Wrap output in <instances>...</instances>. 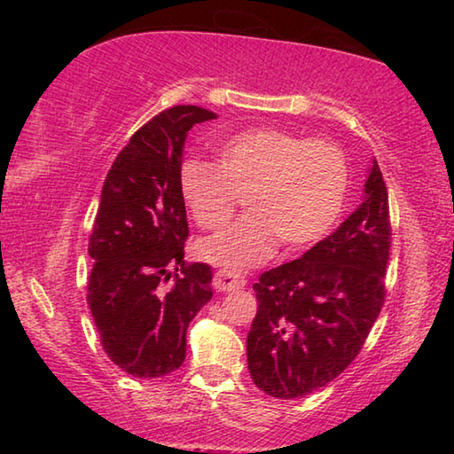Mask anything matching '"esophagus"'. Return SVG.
Instances as JSON below:
<instances>
[{"label":"esophagus","instance_id":"34e87169","mask_svg":"<svg viewBox=\"0 0 454 454\" xmlns=\"http://www.w3.org/2000/svg\"><path fill=\"white\" fill-rule=\"evenodd\" d=\"M214 288H216V292H232V290H238L242 288L246 280L242 278V276H238L234 272H228V270H218L216 274H214Z\"/></svg>","mask_w":454,"mask_h":454}]
</instances>
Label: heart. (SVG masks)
I'll list each match as a JSON object with an SVG mask.
<instances>
[{
  "mask_svg": "<svg viewBox=\"0 0 454 454\" xmlns=\"http://www.w3.org/2000/svg\"><path fill=\"white\" fill-rule=\"evenodd\" d=\"M178 180L192 218L208 230L224 226L246 194L250 212L198 242L204 262L242 272L270 260L280 242L302 250L334 228L347 202L348 162L333 142L256 128L222 142L216 164L184 160Z\"/></svg>",
  "mask_w": 454,
  "mask_h": 454,
  "instance_id": "b5f03b06",
  "label": "heart"
}]
</instances>
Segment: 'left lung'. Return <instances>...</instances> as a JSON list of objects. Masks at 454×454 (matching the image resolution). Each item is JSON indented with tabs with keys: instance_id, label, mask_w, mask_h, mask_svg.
Instances as JSON below:
<instances>
[{
	"instance_id": "1",
	"label": "left lung",
	"mask_w": 454,
	"mask_h": 454,
	"mask_svg": "<svg viewBox=\"0 0 454 454\" xmlns=\"http://www.w3.org/2000/svg\"><path fill=\"white\" fill-rule=\"evenodd\" d=\"M388 250V192L372 158L358 208L301 258L254 284L258 312L246 355L260 390L301 398L356 358L382 309Z\"/></svg>"
}]
</instances>
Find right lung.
<instances>
[{
	"mask_svg": "<svg viewBox=\"0 0 454 454\" xmlns=\"http://www.w3.org/2000/svg\"><path fill=\"white\" fill-rule=\"evenodd\" d=\"M216 118L198 106L158 114L106 176L88 248V304L106 355L136 379L182 366L186 330L212 298L210 268L184 262L188 222L178 176L192 126ZM172 270L176 284L166 291Z\"/></svg>",
	"mask_w": 454,
	"mask_h": 454,
	"instance_id": "add662e5",
	"label": "right lung"
}]
</instances>
